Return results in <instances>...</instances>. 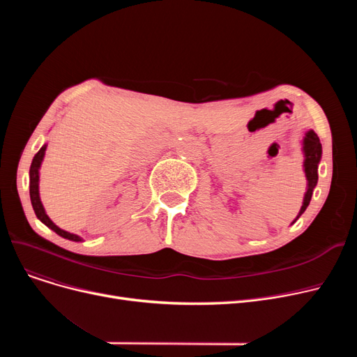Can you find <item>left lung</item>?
Wrapping results in <instances>:
<instances>
[{
    "label": "left lung",
    "instance_id": "left-lung-1",
    "mask_svg": "<svg viewBox=\"0 0 357 357\" xmlns=\"http://www.w3.org/2000/svg\"><path fill=\"white\" fill-rule=\"evenodd\" d=\"M304 152H305V162H304V167H305V175L308 179V190L305 192V198H304V204L301 207V211H299L296 220L303 215V213L307 210L308 204L311 201L312 197V190L315 188L317 181H318V162L321 159V143L318 136L314 133V130H310L308 133L305 135L304 139Z\"/></svg>",
    "mask_w": 357,
    "mask_h": 357
}]
</instances>
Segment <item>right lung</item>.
Returning a JSON list of instances; mask_svg holds the SVG:
<instances>
[{
    "label": "right lung",
    "mask_w": 357,
    "mask_h": 357,
    "mask_svg": "<svg viewBox=\"0 0 357 357\" xmlns=\"http://www.w3.org/2000/svg\"><path fill=\"white\" fill-rule=\"evenodd\" d=\"M45 150H46V144L39 150V152L34 155L31 166H30V199H31L33 210H34L37 218H39L43 224H46V226L49 229H52L56 234H59V236H62L63 238H68V240L81 241V238L77 234H70L65 230H61L58 226H54L52 220L45 213V208H43L40 197H39V167H40V163H42L43 156H45Z\"/></svg>",
    "instance_id": "right-lung-1"
}]
</instances>
